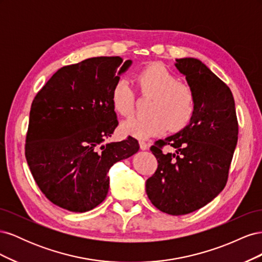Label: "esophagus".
<instances>
[{"label":"esophagus","mask_w":262,"mask_h":262,"mask_svg":"<svg viewBox=\"0 0 262 262\" xmlns=\"http://www.w3.org/2000/svg\"><path fill=\"white\" fill-rule=\"evenodd\" d=\"M140 147H141V149H143V150H145V149H148V147H149V145L146 143L145 141H140Z\"/></svg>","instance_id":"esophagus-1"}]
</instances>
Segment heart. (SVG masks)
Returning <instances> with one entry per match:
<instances>
[{"label":"heart","instance_id":"obj_1","mask_svg":"<svg viewBox=\"0 0 262 262\" xmlns=\"http://www.w3.org/2000/svg\"><path fill=\"white\" fill-rule=\"evenodd\" d=\"M137 83L142 94L154 97L146 119L131 118L121 124L126 136L148 139L169 129L177 131L184 128L192 118L195 108L193 90L160 63L144 68L137 75ZM110 100L115 112L123 117L133 113L134 93L129 82L121 78L114 85Z\"/></svg>","mask_w":262,"mask_h":262}]
</instances>
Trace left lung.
<instances>
[{
	"label": "left lung",
	"mask_w": 262,
	"mask_h": 262,
	"mask_svg": "<svg viewBox=\"0 0 262 262\" xmlns=\"http://www.w3.org/2000/svg\"><path fill=\"white\" fill-rule=\"evenodd\" d=\"M175 67L194 92V113L184 129L150 147L158 167L145 189L158 210L185 215L207 205L224 189L238 123L231 90L204 63L182 58L176 59ZM164 145L176 152L164 154Z\"/></svg>",
	"instance_id": "1"
}]
</instances>
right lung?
I'll return each mask as SVG.
<instances>
[{
  "mask_svg": "<svg viewBox=\"0 0 262 262\" xmlns=\"http://www.w3.org/2000/svg\"><path fill=\"white\" fill-rule=\"evenodd\" d=\"M131 64L97 57L63 67L31 104L27 164L42 193L62 209L96 208L107 196L112 166L140 148L132 137L104 143L118 125L110 94Z\"/></svg>",
  "mask_w": 262,
  "mask_h": 262,
  "instance_id": "obj_1",
  "label": "right lung"
}]
</instances>
